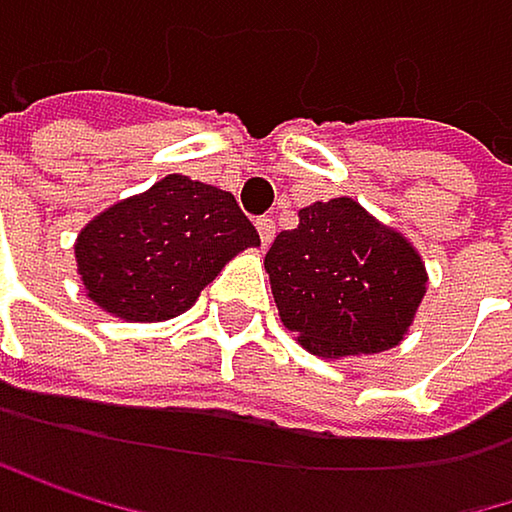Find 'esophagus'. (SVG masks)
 Returning <instances> with one entry per match:
<instances>
[{
  "label": "esophagus",
  "mask_w": 512,
  "mask_h": 512,
  "mask_svg": "<svg viewBox=\"0 0 512 512\" xmlns=\"http://www.w3.org/2000/svg\"><path fill=\"white\" fill-rule=\"evenodd\" d=\"M254 224H258L261 242H264V245H270V242H273V236H276V221H273L270 215H264V218H258V221H254Z\"/></svg>",
  "instance_id": "esophagus-1"
}]
</instances>
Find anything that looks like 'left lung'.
<instances>
[{
    "mask_svg": "<svg viewBox=\"0 0 512 512\" xmlns=\"http://www.w3.org/2000/svg\"><path fill=\"white\" fill-rule=\"evenodd\" d=\"M282 324L321 358L394 349L416 318L428 273L413 242L352 197L300 209L264 261Z\"/></svg>",
    "mask_w": 512,
    "mask_h": 512,
    "instance_id": "obj_1",
    "label": "left lung"
}]
</instances>
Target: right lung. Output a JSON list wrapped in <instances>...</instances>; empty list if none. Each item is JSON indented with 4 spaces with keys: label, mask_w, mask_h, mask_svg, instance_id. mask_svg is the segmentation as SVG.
<instances>
[{
    "label": "right lung",
    "mask_w": 512,
    "mask_h": 512,
    "mask_svg": "<svg viewBox=\"0 0 512 512\" xmlns=\"http://www.w3.org/2000/svg\"><path fill=\"white\" fill-rule=\"evenodd\" d=\"M251 245H261V236L233 194L166 175L99 212L75 239V261L99 309L124 321H166L191 309L224 264Z\"/></svg>",
    "instance_id": "obj_1"
}]
</instances>
